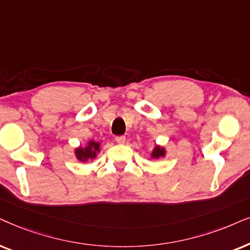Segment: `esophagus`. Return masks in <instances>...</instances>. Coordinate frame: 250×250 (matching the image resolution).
I'll use <instances>...</instances> for the list:
<instances>
[{
    "label": "esophagus",
    "mask_w": 250,
    "mask_h": 250,
    "mask_svg": "<svg viewBox=\"0 0 250 250\" xmlns=\"http://www.w3.org/2000/svg\"><path fill=\"white\" fill-rule=\"evenodd\" d=\"M115 141L118 144H125V136H118V137H115Z\"/></svg>",
    "instance_id": "esophagus-1"
}]
</instances>
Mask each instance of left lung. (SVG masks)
Returning a JSON list of instances; mask_svg holds the SVG:
<instances>
[{
    "mask_svg": "<svg viewBox=\"0 0 250 250\" xmlns=\"http://www.w3.org/2000/svg\"><path fill=\"white\" fill-rule=\"evenodd\" d=\"M166 155H167V149H166L165 146H161V145H155L151 152L152 159L165 158Z\"/></svg>",
    "mask_w": 250,
    "mask_h": 250,
    "instance_id": "left-lung-1",
    "label": "left lung"
}]
</instances>
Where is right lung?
<instances>
[{"mask_svg": "<svg viewBox=\"0 0 250 250\" xmlns=\"http://www.w3.org/2000/svg\"><path fill=\"white\" fill-rule=\"evenodd\" d=\"M101 143L95 141H88L84 146L80 145L76 148H74L75 158L79 161L83 162V164L92 161L98 155V153L101 152Z\"/></svg>", "mask_w": 250, "mask_h": 250, "instance_id": "obj_1", "label": "right lung"}]
</instances>
